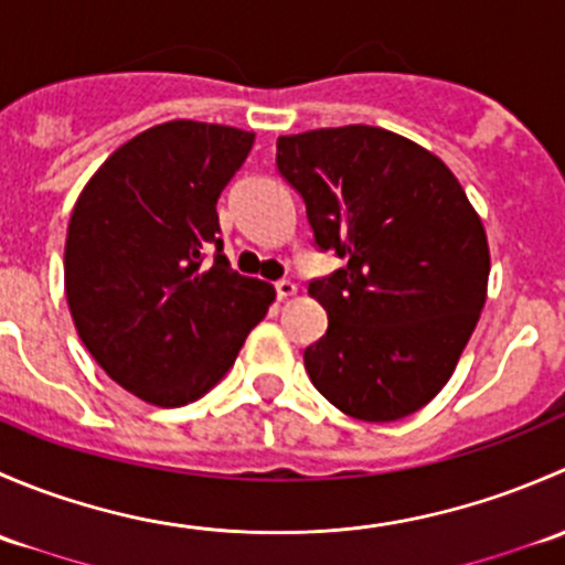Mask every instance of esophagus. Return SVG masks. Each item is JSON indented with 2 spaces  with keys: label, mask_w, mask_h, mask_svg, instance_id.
<instances>
[{
  "label": "esophagus",
  "mask_w": 565,
  "mask_h": 565,
  "mask_svg": "<svg viewBox=\"0 0 565 565\" xmlns=\"http://www.w3.org/2000/svg\"><path fill=\"white\" fill-rule=\"evenodd\" d=\"M276 295H278V300L292 298V295H298V284L287 281V278H284V281H276Z\"/></svg>",
  "instance_id": "esophagus-1"
}]
</instances>
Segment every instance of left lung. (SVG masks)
I'll use <instances>...</instances> for the list:
<instances>
[{
	"instance_id": "left-lung-1",
	"label": "left lung",
	"mask_w": 565,
	"mask_h": 565,
	"mask_svg": "<svg viewBox=\"0 0 565 565\" xmlns=\"http://www.w3.org/2000/svg\"><path fill=\"white\" fill-rule=\"evenodd\" d=\"M319 248L347 265L311 281L328 333L303 352L315 388L350 418L385 424L451 380L487 303L489 243L451 169L374 125L278 136Z\"/></svg>"
}]
</instances>
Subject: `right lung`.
Wrapping results in <instances>:
<instances>
[{
	"label": "right lung",
	"mask_w": 565,
	"mask_h": 565,
	"mask_svg": "<svg viewBox=\"0 0 565 565\" xmlns=\"http://www.w3.org/2000/svg\"><path fill=\"white\" fill-rule=\"evenodd\" d=\"M250 147V130L172 119L117 147L78 193L65 241L73 324L141 402L204 396L276 300L221 254L215 204Z\"/></svg>",
	"instance_id": "1"
}]
</instances>
